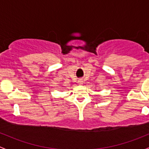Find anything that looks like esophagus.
Wrapping results in <instances>:
<instances>
[{"label": "esophagus", "mask_w": 149, "mask_h": 149, "mask_svg": "<svg viewBox=\"0 0 149 149\" xmlns=\"http://www.w3.org/2000/svg\"><path fill=\"white\" fill-rule=\"evenodd\" d=\"M77 82H78V84H79V85H82V84H83V81H82V79H79Z\"/></svg>", "instance_id": "34e87169"}]
</instances>
